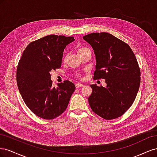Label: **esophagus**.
Instances as JSON below:
<instances>
[{
	"label": "esophagus",
	"instance_id": "34e87169",
	"mask_svg": "<svg viewBox=\"0 0 157 157\" xmlns=\"http://www.w3.org/2000/svg\"><path fill=\"white\" fill-rule=\"evenodd\" d=\"M82 86H83V84H81V83H77V84H75V87L77 88H78L82 87Z\"/></svg>",
	"mask_w": 157,
	"mask_h": 157
}]
</instances>
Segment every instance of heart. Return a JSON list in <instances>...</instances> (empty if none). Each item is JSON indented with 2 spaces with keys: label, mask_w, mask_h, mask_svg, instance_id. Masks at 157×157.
I'll return each instance as SVG.
<instances>
[{
  "label": "heart",
  "mask_w": 157,
  "mask_h": 157,
  "mask_svg": "<svg viewBox=\"0 0 157 157\" xmlns=\"http://www.w3.org/2000/svg\"><path fill=\"white\" fill-rule=\"evenodd\" d=\"M89 50L87 47H84V46H81V47H79V48H78V49H77V52H78V54L80 56V55H81L83 52H84V51H86V50ZM66 58H67V56H65V58H64V60H65L66 59ZM76 76H77V77H80V75L79 74H77L76 75Z\"/></svg>",
  "instance_id": "b5f03b06"
}]
</instances>
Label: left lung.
<instances>
[{
  "label": "left lung",
  "instance_id": "left-lung-1",
  "mask_svg": "<svg viewBox=\"0 0 157 157\" xmlns=\"http://www.w3.org/2000/svg\"><path fill=\"white\" fill-rule=\"evenodd\" d=\"M96 56L94 79H105V88L90 85L89 105L98 115L111 120L123 115L134 103L140 85V69L130 47L107 33L83 36Z\"/></svg>",
  "mask_w": 157,
  "mask_h": 157
}]
</instances>
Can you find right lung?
<instances>
[{
	"mask_svg": "<svg viewBox=\"0 0 157 157\" xmlns=\"http://www.w3.org/2000/svg\"><path fill=\"white\" fill-rule=\"evenodd\" d=\"M73 36L51 35L31 42L23 52L17 67V87L26 105L42 118L51 120L67 109L75 84L69 80L52 86V71L61 65L65 46Z\"/></svg>",
	"mask_w": 157,
	"mask_h": 157,
	"instance_id": "add662e5",
	"label": "right lung"
}]
</instances>
